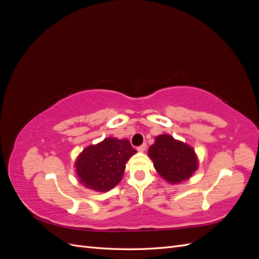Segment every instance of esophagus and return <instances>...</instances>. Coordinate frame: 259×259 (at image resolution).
<instances>
[{"label":"esophagus","instance_id":"esophagus-1","mask_svg":"<svg viewBox=\"0 0 259 259\" xmlns=\"http://www.w3.org/2000/svg\"><path fill=\"white\" fill-rule=\"evenodd\" d=\"M146 148H147V145H146V144H143V145H140V146L137 147V150L140 151V152H144V151L146 150Z\"/></svg>","mask_w":259,"mask_h":259}]
</instances>
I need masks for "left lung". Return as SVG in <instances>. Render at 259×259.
I'll return each mask as SVG.
<instances>
[{
  "mask_svg": "<svg viewBox=\"0 0 259 259\" xmlns=\"http://www.w3.org/2000/svg\"><path fill=\"white\" fill-rule=\"evenodd\" d=\"M148 155L158 173L170 184L190 178L198 168V159L193 149L169 135H160L149 148Z\"/></svg>",
  "mask_w": 259,
  "mask_h": 259,
  "instance_id": "left-lung-1",
  "label": "left lung"
}]
</instances>
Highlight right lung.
<instances>
[{
  "label": "right lung",
  "mask_w": 259,
  "mask_h": 259,
  "mask_svg": "<svg viewBox=\"0 0 259 259\" xmlns=\"http://www.w3.org/2000/svg\"><path fill=\"white\" fill-rule=\"evenodd\" d=\"M135 152L127 139L106 138L88 147L75 162L80 183L96 191L110 190L121 182L125 164Z\"/></svg>",
  "instance_id": "obj_1"
}]
</instances>
